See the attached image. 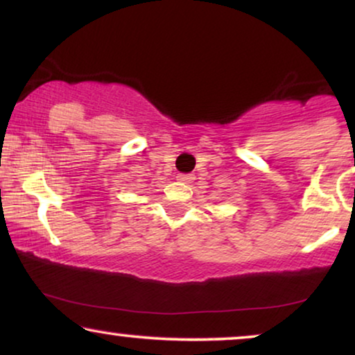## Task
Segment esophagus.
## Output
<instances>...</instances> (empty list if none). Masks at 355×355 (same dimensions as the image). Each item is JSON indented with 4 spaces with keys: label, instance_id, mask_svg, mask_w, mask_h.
<instances>
[{
    "label": "esophagus",
    "instance_id": "esophagus-1",
    "mask_svg": "<svg viewBox=\"0 0 355 355\" xmlns=\"http://www.w3.org/2000/svg\"><path fill=\"white\" fill-rule=\"evenodd\" d=\"M176 179L179 182H184V184H189V182H192L193 179H196V176H193V174H178L176 176Z\"/></svg>",
    "mask_w": 355,
    "mask_h": 355
}]
</instances>
